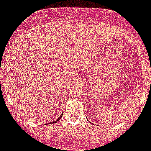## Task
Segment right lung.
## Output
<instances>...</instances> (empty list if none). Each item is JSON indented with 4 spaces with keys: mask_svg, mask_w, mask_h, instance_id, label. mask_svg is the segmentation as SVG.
Returning a JSON list of instances; mask_svg holds the SVG:
<instances>
[{
    "mask_svg": "<svg viewBox=\"0 0 151 151\" xmlns=\"http://www.w3.org/2000/svg\"><path fill=\"white\" fill-rule=\"evenodd\" d=\"M62 116H63V113H62V114H61V115H60V117H59V118H58V119H57V120H56V121H52V122H50V123H47V124H50H50H52V123H56V122H57V121H60V118H62Z\"/></svg>",
    "mask_w": 151,
    "mask_h": 151,
    "instance_id": "add662e5",
    "label": "right lung"
}]
</instances>
